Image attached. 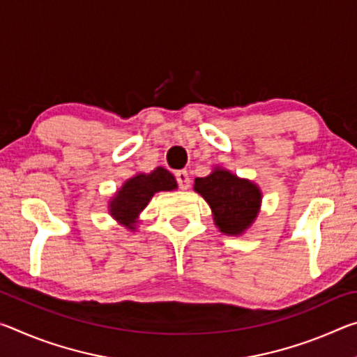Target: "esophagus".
I'll list each match as a JSON object with an SVG mask.
<instances>
[{
    "instance_id": "34e87169",
    "label": "esophagus",
    "mask_w": 357,
    "mask_h": 357,
    "mask_svg": "<svg viewBox=\"0 0 357 357\" xmlns=\"http://www.w3.org/2000/svg\"><path fill=\"white\" fill-rule=\"evenodd\" d=\"M174 176H176V181H178V185H179V189H183V190L189 189V185H190V178H189V173H187L185 170H179V172L174 173Z\"/></svg>"
}]
</instances>
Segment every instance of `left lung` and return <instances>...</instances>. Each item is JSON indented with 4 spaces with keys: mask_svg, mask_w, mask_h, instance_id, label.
Returning <instances> with one entry per match:
<instances>
[{
    "mask_svg": "<svg viewBox=\"0 0 357 357\" xmlns=\"http://www.w3.org/2000/svg\"><path fill=\"white\" fill-rule=\"evenodd\" d=\"M193 189L208 202L222 233L239 234L255 220L261 192L250 181L217 168L206 178H197Z\"/></svg>",
    "mask_w": 357,
    "mask_h": 357,
    "instance_id": "1",
    "label": "left lung"
}]
</instances>
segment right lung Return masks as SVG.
Returning <instances> with one entry per match:
<instances>
[{
	"label": "right lung",
	"instance_id": "right-lung-1",
	"mask_svg": "<svg viewBox=\"0 0 357 357\" xmlns=\"http://www.w3.org/2000/svg\"><path fill=\"white\" fill-rule=\"evenodd\" d=\"M176 179L165 168L157 167L149 174H137L129 181H126L121 190L116 193L110 203V214L128 228L134 229V223L138 214L146 208L151 198L155 192L176 189Z\"/></svg>",
	"mask_w": 357,
	"mask_h": 357
}]
</instances>
